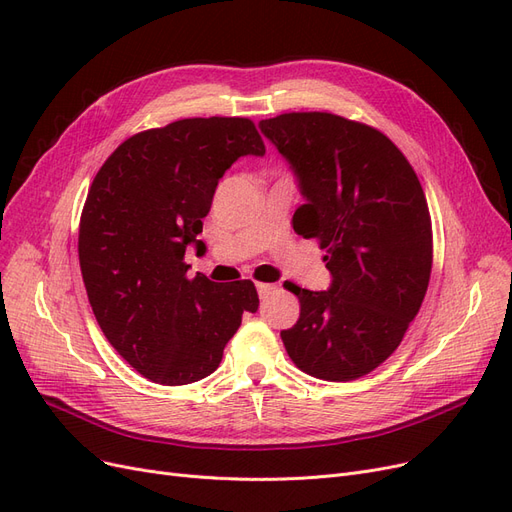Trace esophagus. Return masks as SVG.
I'll list each match as a JSON object with an SVG mask.
<instances>
[{
  "mask_svg": "<svg viewBox=\"0 0 512 512\" xmlns=\"http://www.w3.org/2000/svg\"><path fill=\"white\" fill-rule=\"evenodd\" d=\"M256 288H258L260 299H265V297H269L271 292H275V286H273V284H265V282H258Z\"/></svg>",
  "mask_w": 512,
  "mask_h": 512,
  "instance_id": "esophagus-1",
  "label": "esophagus"
}]
</instances>
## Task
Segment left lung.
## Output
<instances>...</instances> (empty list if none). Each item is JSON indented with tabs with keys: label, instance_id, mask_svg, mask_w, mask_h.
<instances>
[{
	"label": "left lung",
	"instance_id": "left-lung-1",
	"mask_svg": "<svg viewBox=\"0 0 512 512\" xmlns=\"http://www.w3.org/2000/svg\"><path fill=\"white\" fill-rule=\"evenodd\" d=\"M260 130L299 177L305 203L294 232L318 241L333 275L324 292L284 284L301 314L282 342L305 374L356 380L397 350L425 299L433 232L423 185L367 123L307 111L260 121Z\"/></svg>",
	"mask_w": 512,
	"mask_h": 512
}]
</instances>
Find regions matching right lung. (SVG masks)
I'll use <instances>...</instances> for the list:
<instances>
[{
    "label": "right lung",
    "instance_id": "obj_1",
    "mask_svg": "<svg viewBox=\"0 0 512 512\" xmlns=\"http://www.w3.org/2000/svg\"><path fill=\"white\" fill-rule=\"evenodd\" d=\"M262 156L247 117H188L126 138L91 181L79 224V262L94 316L138 374L181 386L218 369L252 280L188 277L185 247L203 232L218 181L237 158Z\"/></svg>",
    "mask_w": 512,
    "mask_h": 512
}]
</instances>
